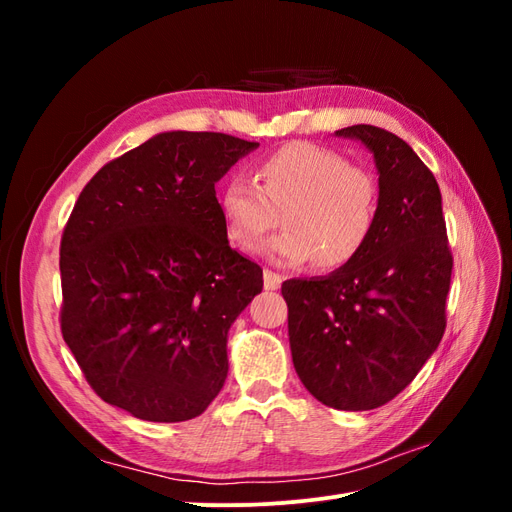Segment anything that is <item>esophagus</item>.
<instances>
[{
  "label": "esophagus",
  "instance_id": "esophagus-1",
  "mask_svg": "<svg viewBox=\"0 0 512 512\" xmlns=\"http://www.w3.org/2000/svg\"><path fill=\"white\" fill-rule=\"evenodd\" d=\"M282 286V275L265 269V290H277Z\"/></svg>",
  "mask_w": 512,
  "mask_h": 512
}]
</instances>
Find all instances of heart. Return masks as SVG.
Returning <instances> with one entry per match:
<instances>
[{
    "label": "heart",
    "mask_w": 512,
    "mask_h": 512,
    "mask_svg": "<svg viewBox=\"0 0 512 512\" xmlns=\"http://www.w3.org/2000/svg\"><path fill=\"white\" fill-rule=\"evenodd\" d=\"M380 190L365 168L312 143H290L256 168V183L230 179L220 211L230 241L254 247L282 222L286 228L258 247L284 267L314 260L318 269L344 267L369 241Z\"/></svg>",
    "instance_id": "b5f03b06"
}]
</instances>
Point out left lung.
<instances>
[{"label":"left lung","mask_w":512,"mask_h":512,"mask_svg":"<svg viewBox=\"0 0 512 512\" xmlns=\"http://www.w3.org/2000/svg\"><path fill=\"white\" fill-rule=\"evenodd\" d=\"M374 156L378 218L344 267L282 284L292 363L324 406L359 412L399 395L436 352L446 329L448 250L436 177L399 136L350 126Z\"/></svg>","instance_id":"1"}]
</instances>
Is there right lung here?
Segmentation results:
<instances>
[{
	"label": "right lung",
	"instance_id": "obj_1",
	"mask_svg": "<svg viewBox=\"0 0 512 512\" xmlns=\"http://www.w3.org/2000/svg\"><path fill=\"white\" fill-rule=\"evenodd\" d=\"M258 143L160 132L108 162L61 237V333L106 404L153 423L203 414L228 374V331L262 269L228 245L215 198Z\"/></svg>",
	"mask_w": 512,
	"mask_h": 512
}]
</instances>
